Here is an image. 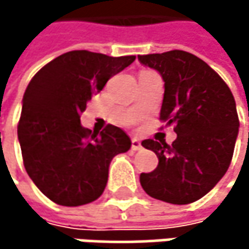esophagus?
<instances>
[{
  "label": "esophagus",
  "instance_id": "esophagus-1",
  "mask_svg": "<svg viewBox=\"0 0 249 249\" xmlns=\"http://www.w3.org/2000/svg\"><path fill=\"white\" fill-rule=\"evenodd\" d=\"M131 148H132L134 151H138V150H141V148H142V145H141V141H140V140H137V138H132V141H131Z\"/></svg>",
  "mask_w": 249,
  "mask_h": 249
}]
</instances>
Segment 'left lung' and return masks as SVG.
I'll list each match as a JSON object with an SVG mask.
<instances>
[{
	"label": "left lung",
	"instance_id": "left-lung-1",
	"mask_svg": "<svg viewBox=\"0 0 249 249\" xmlns=\"http://www.w3.org/2000/svg\"><path fill=\"white\" fill-rule=\"evenodd\" d=\"M141 65L157 71L164 80L160 120L174 125L177 138L144 140L141 144L159 157L151 173L140 183L154 199L187 205L203 197L231 164L239 120L228 85L197 56L172 50L138 56Z\"/></svg>",
	"mask_w": 249,
	"mask_h": 249
}]
</instances>
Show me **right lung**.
Returning <instances> with one entry per match:
<instances>
[{"instance_id":"1","label":"right lung","mask_w":249,"mask_h":249,"mask_svg":"<svg viewBox=\"0 0 249 249\" xmlns=\"http://www.w3.org/2000/svg\"><path fill=\"white\" fill-rule=\"evenodd\" d=\"M135 60L88 50L68 52L30 80L17 128L27 174L50 200L80 206L105 190L112 159L131 148L121 128L90 131L80 124L95 92Z\"/></svg>"}]
</instances>
